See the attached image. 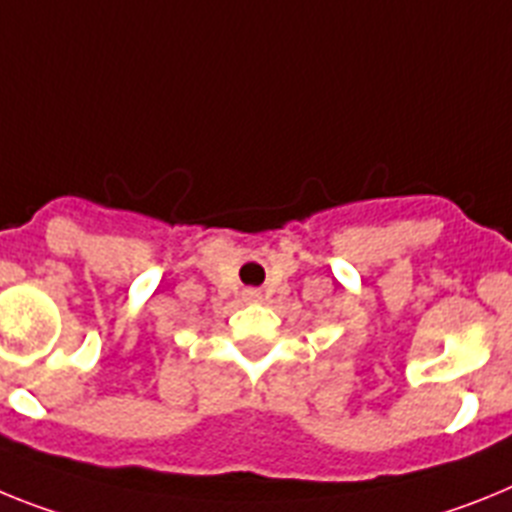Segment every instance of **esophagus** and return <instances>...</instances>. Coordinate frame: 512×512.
Wrapping results in <instances>:
<instances>
[{"label": "esophagus", "instance_id": "34e87169", "mask_svg": "<svg viewBox=\"0 0 512 512\" xmlns=\"http://www.w3.org/2000/svg\"><path fill=\"white\" fill-rule=\"evenodd\" d=\"M244 301H250V304H257V301L262 299V293L257 291V288H244Z\"/></svg>", "mask_w": 512, "mask_h": 512}]
</instances>
